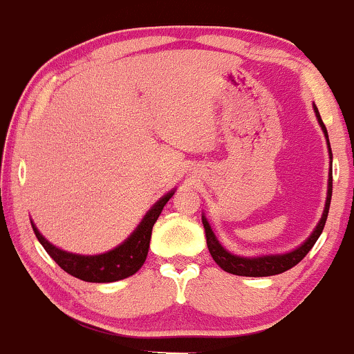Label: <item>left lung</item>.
<instances>
[{
  "instance_id": "obj_1",
  "label": "left lung",
  "mask_w": 354,
  "mask_h": 354,
  "mask_svg": "<svg viewBox=\"0 0 354 354\" xmlns=\"http://www.w3.org/2000/svg\"><path fill=\"white\" fill-rule=\"evenodd\" d=\"M313 109H315L316 120L323 129L324 138H326V145H328V153H330V173H328V193H326V203H324V209L323 214H321V219L316 225V228L313 230V233L308 236V239L304 243H301L298 248H295L293 251H288V253L283 254H259V256H239V254H233L230 253L226 248H223L221 243L218 241L216 234L213 233L211 230V225L206 219L205 214H201L203 219V226H205V233H206V245H208V250L213 259L216 261V265L225 270L226 273L231 274H238V276H253V278H258V276H273V274H279L284 273V271L291 270V268L298 265L299 261L310 253V250L315 246V243L318 241L319 234L323 233L324 223H326L328 218V211H330V203H331V193H333V153H331V146H330V140H328V131L326 126L323 124V120H321L318 108L316 104H313Z\"/></svg>"
}]
</instances>
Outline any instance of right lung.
<instances>
[{"label":"right lung","instance_id":"add662e5","mask_svg":"<svg viewBox=\"0 0 354 354\" xmlns=\"http://www.w3.org/2000/svg\"><path fill=\"white\" fill-rule=\"evenodd\" d=\"M174 191L171 189L169 193H166L165 196H161L151 208L148 209V213L145 214L143 219L140 221V225L136 226V230L124 239L121 245H118L113 250L106 251V253L101 254H76L70 253V251H64L61 248L55 246L53 243L48 241L46 238L39 233V230L36 228V225L31 221L33 231L38 238V241L41 243L46 253L58 263L59 268H63L68 274L75 276V278L83 279L88 283H113L120 281V279L128 278V276L135 274L143 263L146 261V256H148L149 250V239H151V231L154 223H156L158 216L163 211L165 205L169 201V198L173 196Z\"/></svg>","mask_w":354,"mask_h":354}]
</instances>
